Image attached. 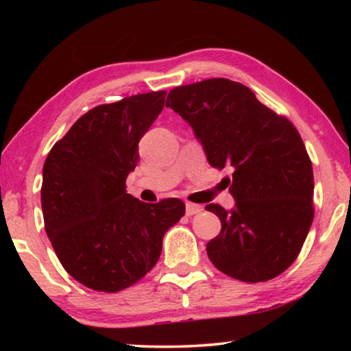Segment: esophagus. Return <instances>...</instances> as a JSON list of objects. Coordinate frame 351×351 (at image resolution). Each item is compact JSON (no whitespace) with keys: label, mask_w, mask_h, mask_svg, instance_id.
<instances>
[{"label":"esophagus","mask_w":351,"mask_h":351,"mask_svg":"<svg viewBox=\"0 0 351 351\" xmlns=\"http://www.w3.org/2000/svg\"><path fill=\"white\" fill-rule=\"evenodd\" d=\"M201 210H203V206L193 204V203H187V204H186V215H187V217L197 215V213H199Z\"/></svg>","instance_id":"esophagus-1"}]
</instances>
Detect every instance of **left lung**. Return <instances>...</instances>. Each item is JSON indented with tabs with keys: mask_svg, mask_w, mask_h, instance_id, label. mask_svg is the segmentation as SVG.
<instances>
[{
	"mask_svg": "<svg viewBox=\"0 0 351 351\" xmlns=\"http://www.w3.org/2000/svg\"><path fill=\"white\" fill-rule=\"evenodd\" d=\"M212 167L234 169L232 209L207 204L221 232L207 243L215 268L237 280L266 282L288 269L310 232L313 165L299 132L247 86L209 79L169 93Z\"/></svg>",
	"mask_w": 351,
	"mask_h": 351,
	"instance_id": "8db88e82",
	"label": "left lung"
}]
</instances>
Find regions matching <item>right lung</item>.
<instances>
[{
    "instance_id": "obj_1",
    "label": "right lung",
    "mask_w": 351,
    "mask_h": 351,
    "mask_svg": "<svg viewBox=\"0 0 351 351\" xmlns=\"http://www.w3.org/2000/svg\"><path fill=\"white\" fill-rule=\"evenodd\" d=\"M165 91L96 106L56 142L43 165L47 239L71 277L117 293L150 271L164 235L186 212L181 199L142 203L127 193L138 144L164 108Z\"/></svg>"
}]
</instances>
